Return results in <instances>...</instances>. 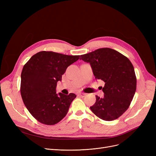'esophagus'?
<instances>
[{
	"mask_svg": "<svg viewBox=\"0 0 156 156\" xmlns=\"http://www.w3.org/2000/svg\"><path fill=\"white\" fill-rule=\"evenodd\" d=\"M86 95H87V94L84 93V92H81V93H79V96H81V97H82V98H84V97Z\"/></svg>",
	"mask_w": 156,
	"mask_h": 156,
	"instance_id": "esophagus-1",
	"label": "esophagus"
}]
</instances>
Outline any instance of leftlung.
<instances>
[{
	"label": "left lung",
	"instance_id": "1",
	"mask_svg": "<svg viewBox=\"0 0 156 156\" xmlns=\"http://www.w3.org/2000/svg\"><path fill=\"white\" fill-rule=\"evenodd\" d=\"M80 59L89 62L96 79L105 82L104 97L96 96L91 111L103 120L117 119L129 108L136 91L133 64L124 55L107 48L82 55Z\"/></svg>",
	"mask_w": 156,
	"mask_h": 156
}]
</instances>
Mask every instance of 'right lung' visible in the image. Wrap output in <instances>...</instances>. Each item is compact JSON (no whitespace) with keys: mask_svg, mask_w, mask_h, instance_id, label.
I'll list each match as a JSON object with an SVG mask.
<instances>
[{"mask_svg":"<svg viewBox=\"0 0 156 156\" xmlns=\"http://www.w3.org/2000/svg\"><path fill=\"white\" fill-rule=\"evenodd\" d=\"M79 55H67L53 51H40L23 66L21 75V95L28 111L40 123L55 125L67 115L75 94L56 92L67 68Z\"/></svg>","mask_w":156,"mask_h":156,"instance_id":"obj_1","label":"right lung"}]
</instances>
